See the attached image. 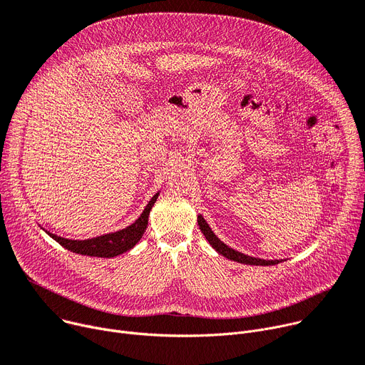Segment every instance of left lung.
I'll return each mask as SVG.
<instances>
[{
  "label": "left lung",
  "instance_id": "left-lung-1",
  "mask_svg": "<svg viewBox=\"0 0 365 365\" xmlns=\"http://www.w3.org/2000/svg\"><path fill=\"white\" fill-rule=\"evenodd\" d=\"M197 224H200V228L202 231V235L205 236V239L210 242V245L222 256H225L227 259H231L239 263H246V264H262V267H269V264H277L281 260H264V259H257V257H252L247 256L245 253H240L235 249L228 247L227 245H224L214 233L212 230L210 228V225L207 224V221L204 220L202 215H197Z\"/></svg>",
  "mask_w": 365,
  "mask_h": 365
}]
</instances>
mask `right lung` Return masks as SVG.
<instances>
[{
	"label": "right lung",
	"mask_w": 365,
	"mask_h": 365,
	"mask_svg": "<svg viewBox=\"0 0 365 365\" xmlns=\"http://www.w3.org/2000/svg\"><path fill=\"white\" fill-rule=\"evenodd\" d=\"M157 197H158V193H155L151 197V201L143 211L141 217L134 224H130L129 227L116 231V233H109V235H103V236L87 239V240H70V239H63L56 235H52L46 230L45 231L62 247L68 249L74 253L86 255V256H96V257H113V256L122 255L123 252L132 249L141 240L144 231L148 225L150 211H151L153 205L155 204Z\"/></svg>",
	"instance_id": "1"
}]
</instances>
